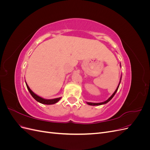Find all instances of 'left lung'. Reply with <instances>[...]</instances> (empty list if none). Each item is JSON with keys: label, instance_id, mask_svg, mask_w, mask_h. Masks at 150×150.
I'll list each match as a JSON object with an SVG mask.
<instances>
[{"label": "left lung", "instance_id": "obj_1", "mask_svg": "<svg viewBox=\"0 0 150 150\" xmlns=\"http://www.w3.org/2000/svg\"><path fill=\"white\" fill-rule=\"evenodd\" d=\"M121 79H120V82H121ZM120 83H119V85L117 86V88H116V89L115 90V91L114 92V93H113L111 96V97L110 98H109L106 101H104V102H103V103H89V102H88L87 103V104H89V105H91V106H99V105H101V104H106V103H108L109 101H110L111 99L113 98V96H115V94H116V93L117 92V89H118V88H119V86H120Z\"/></svg>", "mask_w": 150, "mask_h": 150}]
</instances>
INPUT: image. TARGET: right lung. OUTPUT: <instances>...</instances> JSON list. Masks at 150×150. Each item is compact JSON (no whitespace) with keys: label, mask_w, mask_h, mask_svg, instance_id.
<instances>
[{"label":"right lung","mask_w":150,"mask_h":150,"mask_svg":"<svg viewBox=\"0 0 150 150\" xmlns=\"http://www.w3.org/2000/svg\"><path fill=\"white\" fill-rule=\"evenodd\" d=\"M26 84V86L27 88H28V89L29 90V93H30L31 96H33L36 101H38L39 103H42V104H55L57 102H58L60 100L61 98H55V99H44L41 97H40L39 96H38L37 94H35L34 92H33V91H32L29 87L28 86V84Z\"/></svg>","instance_id":"1"}]
</instances>
